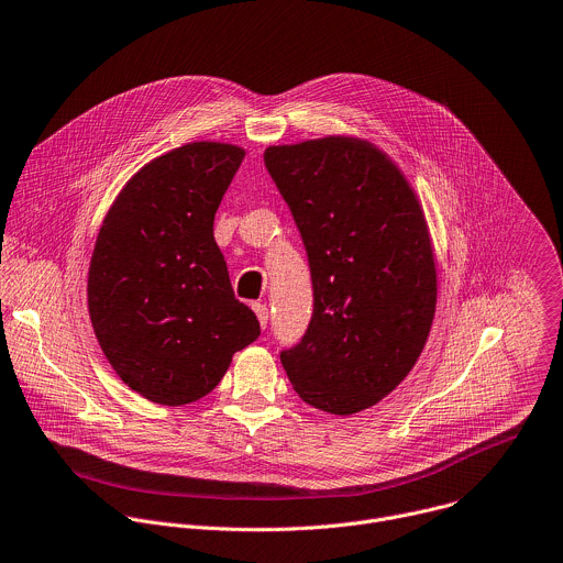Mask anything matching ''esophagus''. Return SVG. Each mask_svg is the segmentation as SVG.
Here are the masks:
<instances>
[{
  "label": "esophagus",
  "instance_id": "obj_1",
  "mask_svg": "<svg viewBox=\"0 0 563 563\" xmlns=\"http://www.w3.org/2000/svg\"><path fill=\"white\" fill-rule=\"evenodd\" d=\"M252 309H254V313H256V318H258L261 327L265 329V327H267V322H269V309H267V305H263V302H254V305H252Z\"/></svg>",
  "mask_w": 563,
  "mask_h": 563
}]
</instances>
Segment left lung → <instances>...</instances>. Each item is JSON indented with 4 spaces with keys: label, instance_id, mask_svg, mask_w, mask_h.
Returning a JSON list of instances; mask_svg holds the SVG:
<instances>
[{
    "label": "left lung",
    "instance_id": "left-lung-1",
    "mask_svg": "<svg viewBox=\"0 0 563 563\" xmlns=\"http://www.w3.org/2000/svg\"><path fill=\"white\" fill-rule=\"evenodd\" d=\"M265 167L313 287L309 327L280 362L307 405L353 416L409 376L433 324L438 274L422 206L400 167L353 136L272 145Z\"/></svg>",
    "mask_w": 563,
    "mask_h": 563
}]
</instances>
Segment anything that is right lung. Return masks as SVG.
Masks as SVG:
<instances>
[{"label": "right lung", "mask_w": 563, "mask_h": 563, "mask_svg": "<svg viewBox=\"0 0 563 563\" xmlns=\"http://www.w3.org/2000/svg\"><path fill=\"white\" fill-rule=\"evenodd\" d=\"M245 150L197 141L143 165L99 230L88 311L117 376L145 400L180 407L208 396L232 355L261 335L234 298L214 214Z\"/></svg>", "instance_id": "right-lung-1"}]
</instances>
